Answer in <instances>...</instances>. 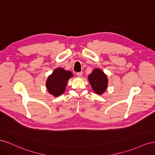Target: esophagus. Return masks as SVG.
I'll use <instances>...</instances> for the list:
<instances>
[{"label":"esophagus","mask_w":155,"mask_h":155,"mask_svg":"<svg viewBox=\"0 0 155 155\" xmlns=\"http://www.w3.org/2000/svg\"><path fill=\"white\" fill-rule=\"evenodd\" d=\"M82 75H83V72H78V73H77V76H78V77H81Z\"/></svg>","instance_id":"esophagus-1"}]
</instances>
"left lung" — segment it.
<instances>
[{
    "label": "left lung",
    "mask_w": 155,
    "mask_h": 155,
    "mask_svg": "<svg viewBox=\"0 0 155 155\" xmlns=\"http://www.w3.org/2000/svg\"><path fill=\"white\" fill-rule=\"evenodd\" d=\"M88 81L91 87L96 93L101 94L104 92L107 87L108 80L106 75L100 69L94 70L89 75Z\"/></svg>",
    "instance_id": "1"
}]
</instances>
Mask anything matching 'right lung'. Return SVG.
I'll return each instance as SVG.
<instances>
[{"mask_svg":"<svg viewBox=\"0 0 155 155\" xmlns=\"http://www.w3.org/2000/svg\"><path fill=\"white\" fill-rule=\"evenodd\" d=\"M72 76V73L70 71H66L61 68L55 69L46 81V85L48 92L55 97L62 94L68 79Z\"/></svg>","mask_w":155,"mask_h":155,"instance_id":"obj_1","label":"right lung"}]
</instances>
